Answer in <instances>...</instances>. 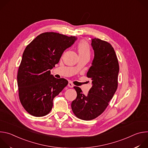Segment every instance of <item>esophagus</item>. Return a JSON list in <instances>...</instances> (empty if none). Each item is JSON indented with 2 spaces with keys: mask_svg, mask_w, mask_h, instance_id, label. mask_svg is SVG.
Returning a JSON list of instances; mask_svg holds the SVG:
<instances>
[{
  "mask_svg": "<svg viewBox=\"0 0 148 148\" xmlns=\"http://www.w3.org/2000/svg\"><path fill=\"white\" fill-rule=\"evenodd\" d=\"M68 86H69V87H70V88H73V87H74V84H73L71 82L69 81V84H68Z\"/></svg>",
  "mask_w": 148,
  "mask_h": 148,
  "instance_id": "1",
  "label": "esophagus"
}]
</instances>
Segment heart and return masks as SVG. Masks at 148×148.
<instances>
[{"instance_id": "obj_1", "label": "heart", "mask_w": 148, "mask_h": 148, "mask_svg": "<svg viewBox=\"0 0 148 148\" xmlns=\"http://www.w3.org/2000/svg\"><path fill=\"white\" fill-rule=\"evenodd\" d=\"M78 53L79 56H86L90 57L91 55V48L90 45L85 41H81L77 46Z\"/></svg>"}]
</instances>
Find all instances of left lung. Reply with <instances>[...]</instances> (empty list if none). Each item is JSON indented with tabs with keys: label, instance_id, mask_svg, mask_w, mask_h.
I'll list each match as a JSON object with an SVG mask.
<instances>
[{
	"label": "left lung",
	"instance_id": "left-lung-1",
	"mask_svg": "<svg viewBox=\"0 0 148 148\" xmlns=\"http://www.w3.org/2000/svg\"><path fill=\"white\" fill-rule=\"evenodd\" d=\"M94 57L87 76L92 80V87L85 95L79 87H74L77 96L71 103L75 115L82 120L96 118L106 109L118 87L119 67L114 48L108 42L91 39Z\"/></svg>",
	"mask_w": 148,
	"mask_h": 148
}]
</instances>
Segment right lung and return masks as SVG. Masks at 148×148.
I'll use <instances>...</instances> for the list:
<instances>
[{
	"label": "right lung",
	"instance_id": "obj_1",
	"mask_svg": "<svg viewBox=\"0 0 148 148\" xmlns=\"http://www.w3.org/2000/svg\"><path fill=\"white\" fill-rule=\"evenodd\" d=\"M77 39L75 36L46 32L37 36L26 47L17 79L20 102L30 115L40 117L48 114L54 97L67 86V80L55 78L50 70Z\"/></svg>",
	"mask_w": 148,
	"mask_h": 148
}]
</instances>
